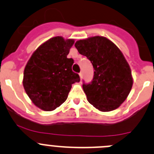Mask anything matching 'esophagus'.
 <instances>
[{
  "label": "esophagus",
  "mask_w": 154,
  "mask_h": 154,
  "mask_svg": "<svg viewBox=\"0 0 154 154\" xmlns=\"http://www.w3.org/2000/svg\"><path fill=\"white\" fill-rule=\"evenodd\" d=\"M79 76H80V80H82V79H83V73H82V72H80V74H79Z\"/></svg>",
  "instance_id": "obj_1"
}]
</instances>
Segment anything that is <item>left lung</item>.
I'll return each instance as SVG.
<instances>
[{
    "label": "left lung",
    "instance_id": "obj_1",
    "mask_svg": "<svg viewBox=\"0 0 154 154\" xmlns=\"http://www.w3.org/2000/svg\"><path fill=\"white\" fill-rule=\"evenodd\" d=\"M74 45L95 70L93 80L83 84L89 103L102 112L119 108L133 85L131 70L122 52L112 42L99 35L79 40Z\"/></svg>",
    "mask_w": 154,
    "mask_h": 154
}]
</instances>
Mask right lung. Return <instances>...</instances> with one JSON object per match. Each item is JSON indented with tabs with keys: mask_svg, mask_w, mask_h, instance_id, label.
<instances>
[{
	"mask_svg": "<svg viewBox=\"0 0 154 154\" xmlns=\"http://www.w3.org/2000/svg\"><path fill=\"white\" fill-rule=\"evenodd\" d=\"M74 39L61 36L42 44L24 69V90L32 102L44 111H52L67 100L72 84L80 77L72 71L74 60L67 58Z\"/></svg>",
	"mask_w": 154,
	"mask_h": 154,
	"instance_id": "1",
	"label": "right lung"
}]
</instances>
